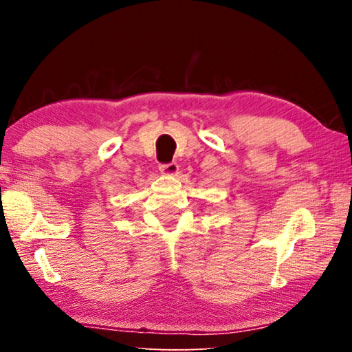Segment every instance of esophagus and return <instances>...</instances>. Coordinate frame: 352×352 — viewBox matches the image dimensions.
Listing matches in <instances>:
<instances>
[{
    "label": "esophagus",
    "mask_w": 352,
    "mask_h": 352,
    "mask_svg": "<svg viewBox=\"0 0 352 352\" xmlns=\"http://www.w3.org/2000/svg\"><path fill=\"white\" fill-rule=\"evenodd\" d=\"M160 170H162L164 175H174V174H177V170H178V164L175 162L160 164Z\"/></svg>",
    "instance_id": "obj_1"
}]
</instances>
